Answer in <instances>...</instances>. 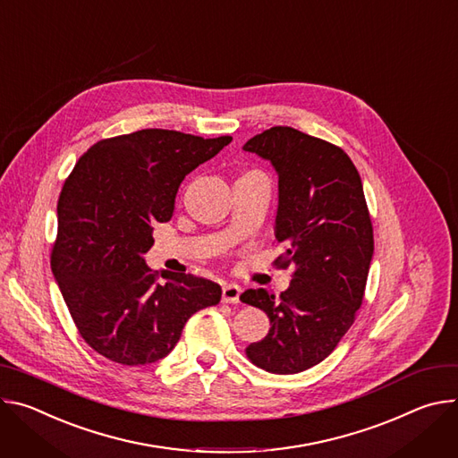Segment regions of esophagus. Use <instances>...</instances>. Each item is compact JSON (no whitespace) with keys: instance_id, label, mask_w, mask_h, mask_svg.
I'll return each instance as SVG.
<instances>
[{"instance_id":"1","label":"esophagus","mask_w":458,"mask_h":458,"mask_svg":"<svg viewBox=\"0 0 458 458\" xmlns=\"http://www.w3.org/2000/svg\"><path fill=\"white\" fill-rule=\"evenodd\" d=\"M242 289L236 284H225L222 289V301L224 303H238Z\"/></svg>"}]
</instances>
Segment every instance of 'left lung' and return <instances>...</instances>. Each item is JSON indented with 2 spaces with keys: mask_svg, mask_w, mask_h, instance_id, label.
Masks as SVG:
<instances>
[{
  "mask_svg": "<svg viewBox=\"0 0 458 458\" xmlns=\"http://www.w3.org/2000/svg\"><path fill=\"white\" fill-rule=\"evenodd\" d=\"M243 150L269 160L278 174L275 238L287 249L275 266L293 267L284 293L240 294L271 322L245 354L269 373L294 375L329 357L362 306L375 249L371 216L360 174L340 147L271 127Z\"/></svg>",
  "mask_w": 458,
  "mask_h": 458,
  "instance_id": "left-lung-1",
  "label": "left lung"
}]
</instances>
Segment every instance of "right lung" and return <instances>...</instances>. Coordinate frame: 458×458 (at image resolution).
I'll return each mask as SVG.
<instances>
[{
	"instance_id": "obj_1",
	"label": "right lung",
	"mask_w": 458,
	"mask_h": 458,
	"mask_svg": "<svg viewBox=\"0 0 458 458\" xmlns=\"http://www.w3.org/2000/svg\"><path fill=\"white\" fill-rule=\"evenodd\" d=\"M167 129H143L94 143L58 199L50 267L81 338L123 366L157 362L185 322L216 306L218 284L147 267L152 225L169 222L183 178L231 143Z\"/></svg>"
}]
</instances>
